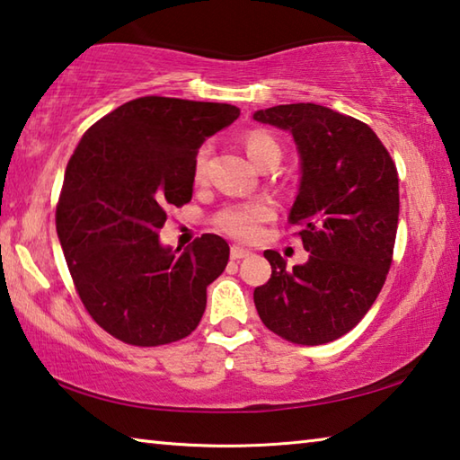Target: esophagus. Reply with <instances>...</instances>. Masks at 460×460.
<instances>
[{"instance_id":"esophagus-1","label":"esophagus","mask_w":460,"mask_h":460,"mask_svg":"<svg viewBox=\"0 0 460 460\" xmlns=\"http://www.w3.org/2000/svg\"><path fill=\"white\" fill-rule=\"evenodd\" d=\"M249 253H252V252H249V249H245V247H239V245L231 247V260H243V258H247Z\"/></svg>"}]
</instances>
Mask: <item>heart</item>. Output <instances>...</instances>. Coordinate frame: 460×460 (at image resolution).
Returning a JSON list of instances; mask_svg holds the SVG:
<instances>
[{
  "label": "heart",
  "instance_id": "1",
  "mask_svg": "<svg viewBox=\"0 0 460 460\" xmlns=\"http://www.w3.org/2000/svg\"><path fill=\"white\" fill-rule=\"evenodd\" d=\"M245 152L249 160L255 166H260L263 160L271 155H282L279 144L266 131H252L245 137ZM207 162H208V147H200L197 158L192 164V178L194 182H202L207 176ZM274 215V207L268 200H252V202H237V205L225 207L223 211L215 217L217 227L229 233L237 239H252L260 229V223L268 221Z\"/></svg>",
  "mask_w": 460,
  "mask_h": 460
}]
</instances>
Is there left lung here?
<instances>
[{
	"label": "left lung",
	"mask_w": 460,
	"mask_h": 460,
	"mask_svg": "<svg viewBox=\"0 0 460 460\" xmlns=\"http://www.w3.org/2000/svg\"><path fill=\"white\" fill-rule=\"evenodd\" d=\"M253 119L292 136L300 184L288 215L300 225L306 263L263 252L268 284L253 290L261 323L298 345L342 337L367 314L392 263L400 215L398 170L363 121L329 107L260 109Z\"/></svg>",
	"instance_id": "1"
}]
</instances>
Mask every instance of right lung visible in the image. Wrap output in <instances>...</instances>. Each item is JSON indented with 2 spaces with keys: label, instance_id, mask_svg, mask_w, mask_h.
Wrapping results in <instances>:
<instances>
[{
  "label": "right lung",
  "instance_id": "1",
  "mask_svg": "<svg viewBox=\"0 0 460 460\" xmlns=\"http://www.w3.org/2000/svg\"><path fill=\"white\" fill-rule=\"evenodd\" d=\"M237 118L227 103L139 97L89 128L68 160L57 233L84 308L115 339L155 347L199 326L227 241L207 233L181 252L158 233L168 207L192 199L202 142Z\"/></svg>",
  "mask_w": 460,
  "mask_h": 460
}]
</instances>
